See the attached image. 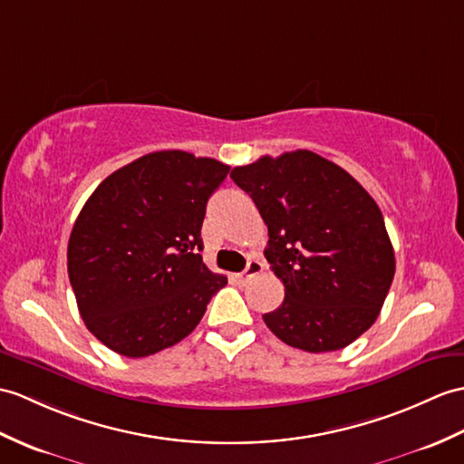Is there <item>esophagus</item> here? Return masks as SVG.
<instances>
[{"instance_id": "obj_1", "label": "esophagus", "mask_w": 464, "mask_h": 464, "mask_svg": "<svg viewBox=\"0 0 464 464\" xmlns=\"http://www.w3.org/2000/svg\"><path fill=\"white\" fill-rule=\"evenodd\" d=\"M263 268H265V265L258 261V258H251L249 263H246V268L245 271L239 275L241 276V281H251L253 276H256V275H261L263 273Z\"/></svg>"}]
</instances>
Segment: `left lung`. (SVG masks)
Masks as SVG:
<instances>
[{
  "label": "left lung",
  "mask_w": 464,
  "mask_h": 464,
  "mask_svg": "<svg viewBox=\"0 0 464 464\" xmlns=\"http://www.w3.org/2000/svg\"><path fill=\"white\" fill-rule=\"evenodd\" d=\"M268 227L266 261L285 300L263 316L278 340L320 353L350 346L380 316L395 255L378 203L310 150L233 168Z\"/></svg>",
  "instance_id": "8db88e82"
}]
</instances>
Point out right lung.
<instances>
[{"label": "right lung", "instance_id": "1", "mask_svg": "<svg viewBox=\"0 0 464 464\" xmlns=\"http://www.w3.org/2000/svg\"><path fill=\"white\" fill-rule=\"evenodd\" d=\"M229 166L181 150L134 160L86 199L67 249L79 312L106 348L146 358L193 332L227 285L203 263L201 225Z\"/></svg>", "mask_w": 464, "mask_h": 464}]
</instances>
